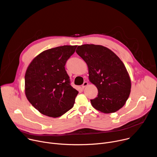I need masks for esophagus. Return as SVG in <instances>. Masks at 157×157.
Here are the masks:
<instances>
[{
	"mask_svg": "<svg viewBox=\"0 0 157 157\" xmlns=\"http://www.w3.org/2000/svg\"><path fill=\"white\" fill-rule=\"evenodd\" d=\"M87 84H88V82H87V81L84 82H83V84H82V86H81L82 88V89H84L86 86H87Z\"/></svg>",
	"mask_w": 157,
	"mask_h": 157,
	"instance_id": "obj_1",
	"label": "esophagus"
}]
</instances>
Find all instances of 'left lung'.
Listing matches in <instances>:
<instances>
[{
    "label": "left lung",
    "instance_id": "obj_1",
    "mask_svg": "<svg viewBox=\"0 0 157 157\" xmlns=\"http://www.w3.org/2000/svg\"><path fill=\"white\" fill-rule=\"evenodd\" d=\"M76 52L87 64L89 81L98 88V96L91 99L93 107L106 114L122 108L129 96L131 82L120 58L109 48L93 44L78 46Z\"/></svg>",
    "mask_w": 157,
    "mask_h": 157
}]
</instances>
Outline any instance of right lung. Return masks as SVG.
<instances>
[{
    "instance_id": "obj_1",
    "label": "right lung",
    "mask_w": 157,
    "mask_h": 157,
    "mask_svg": "<svg viewBox=\"0 0 157 157\" xmlns=\"http://www.w3.org/2000/svg\"><path fill=\"white\" fill-rule=\"evenodd\" d=\"M76 47L64 45L44 51L29 66L25 76L26 97L41 114L58 117L73 107L78 91L71 86L64 66Z\"/></svg>"
}]
</instances>
